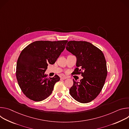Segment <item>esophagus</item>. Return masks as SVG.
Wrapping results in <instances>:
<instances>
[{"label": "esophagus", "instance_id": "34e87169", "mask_svg": "<svg viewBox=\"0 0 129 129\" xmlns=\"http://www.w3.org/2000/svg\"><path fill=\"white\" fill-rule=\"evenodd\" d=\"M67 78L66 77H65V76H63V77H61V80H65V79H66Z\"/></svg>", "mask_w": 129, "mask_h": 129}]
</instances>
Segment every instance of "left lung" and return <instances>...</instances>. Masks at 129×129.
<instances>
[{
	"label": "left lung",
	"instance_id": "1",
	"mask_svg": "<svg viewBox=\"0 0 129 129\" xmlns=\"http://www.w3.org/2000/svg\"><path fill=\"white\" fill-rule=\"evenodd\" d=\"M66 46V49L77 57V68L73 74H81L83 77L80 82L73 80L69 93L80 103L90 102L99 95L107 78L104 55L99 48L86 41H70Z\"/></svg>",
	"mask_w": 129,
	"mask_h": 129
}]
</instances>
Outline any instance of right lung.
<instances>
[{"label": "right lung", "mask_w": 129, "mask_h": 129, "mask_svg": "<svg viewBox=\"0 0 129 129\" xmlns=\"http://www.w3.org/2000/svg\"><path fill=\"white\" fill-rule=\"evenodd\" d=\"M67 42L37 41L22 50L17 60L16 75L21 91L29 99L40 102L51 94L60 78L57 75L48 78L45 72L48 64L57 61Z\"/></svg>", "instance_id": "obj_1"}]
</instances>
